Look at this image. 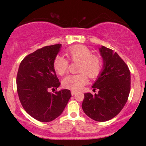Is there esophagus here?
<instances>
[{
	"instance_id": "obj_1",
	"label": "esophagus",
	"mask_w": 146,
	"mask_h": 146,
	"mask_svg": "<svg viewBox=\"0 0 146 146\" xmlns=\"http://www.w3.org/2000/svg\"><path fill=\"white\" fill-rule=\"evenodd\" d=\"M76 93H77L76 91H73V90H72V91H71V95H74L76 94Z\"/></svg>"
}]
</instances>
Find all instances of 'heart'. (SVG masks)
<instances>
[{"label": "heart", "mask_w": 146, "mask_h": 146, "mask_svg": "<svg viewBox=\"0 0 146 146\" xmlns=\"http://www.w3.org/2000/svg\"><path fill=\"white\" fill-rule=\"evenodd\" d=\"M66 55L72 62H79V74L70 75L64 78V88L73 91L81 90L88 83V77L95 78L99 76L103 68V60L98 55L93 54L89 48L85 45L78 44L66 49ZM68 61L62 56H57L53 60V68L58 74L64 75L67 72Z\"/></svg>", "instance_id": "obj_1"}]
</instances>
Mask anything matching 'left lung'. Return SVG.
Wrapping results in <instances>:
<instances>
[{
    "mask_svg": "<svg viewBox=\"0 0 146 146\" xmlns=\"http://www.w3.org/2000/svg\"><path fill=\"white\" fill-rule=\"evenodd\" d=\"M102 71L92 88L98 93L84 94L82 107L85 114L97 121H106L123 109L130 90V70L119 56L110 48H100Z\"/></svg>",
    "mask_w": 146,
    "mask_h": 146,
    "instance_id": "obj_1",
    "label": "left lung"
}]
</instances>
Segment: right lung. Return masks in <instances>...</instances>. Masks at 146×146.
<instances>
[{
  "mask_svg": "<svg viewBox=\"0 0 146 146\" xmlns=\"http://www.w3.org/2000/svg\"><path fill=\"white\" fill-rule=\"evenodd\" d=\"M61 46L58 44L39 48L25 57L18 68L16 85L20 102L30 116L41 122L59 117L71 97L68 89L48 91L60 85L53 60Z\"/></svg>",
  "mask_w": 146,
  "mask_h": 146,
  "instance_id": "right-lung-1",
  "label": "right lung"
}]
</instances>
